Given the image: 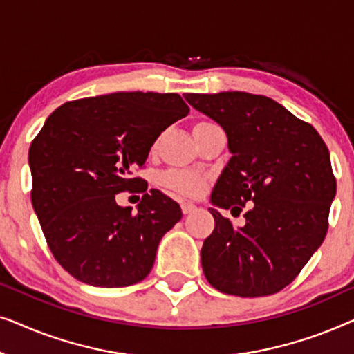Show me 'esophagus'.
<instances>
[{
	"mask_svg": "<svg viewBox=\"0 0 354 354\" xmlns=\"http://www.w3.org/2000/svg\"><path fill=\"white\" fill-rule=\"evenodd\" d=\"M180 206H182V212H183V214H190V212L196 211V206L193 205V203H190V201H183Z\"/></svg>",
	"mask_w": 354,
	"mask_h": 354,
	"instance_id": "obj_1",
	"label": "esophagus"
}]
</instances>
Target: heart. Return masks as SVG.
Returning a JSON list of instances; mask_svg holds the SVG:
<instances>
[{
    "mask_svg": "<svg viewBox=\"0 0 354 354\" xmlns=\"http://www.w3.org/2000/svg\"><path fill=\"white\" fill-rule=\"evenodd\" d=\"M209 122H198L193 127V133H198L200 130L209 127ZM161 185L166 187L177 195L182 196H196L200 195L203 188L206 185L205 174L187 171V169H171L161 176Z\"/></svg>",
    "mask_w": 354,
    "mask_h": 354,
    "instance_id": "1",
    "label": "heart"
}]
</instances>
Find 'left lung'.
I'll list each match as a JSON object with an SVG mask.
<instances>
[{
	"label": "left lung",
	"instance_id": "1",
	"mask_svg": "<svg viewBox=\"0 0 354 354\" xmlns=\"http://www.w3.org/2000/svg\"><path fill=\"white\" fill-rule=\"evenodd\" d=\"M225 130L232 153L212 205L240 216L235 229L214 207V230L201 248L207 282L222 293L254 298L292 283L322 245L337 192L327 145L311 124L277 101L245 91L183 95Z\"/></svg>",
	"mask_w": 354,
	"mask_h": 354
}]
</instances>
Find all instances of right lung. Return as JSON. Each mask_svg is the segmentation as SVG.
Listing matches in <instances>:
<instances>
[{"label":"right lung","instance_id":"obj_1","mask_svg":"<svg viewBox=\"0 0 354 354\" xmlns=\"http://www.w3.org/2000/svg\"><path fill=\"white\" fill-rule=\"evenodd\" d=\"M188 111L177 93L119 91L69 101L46 119L28 151L30 196L53 256L72 277L114 288L149 274L182 209L162 192H147L132 171ZM120 191L144 193L137 213L115 203Z\"/></svg>","mask_w":354,"mask_h":354}]
</instances>
